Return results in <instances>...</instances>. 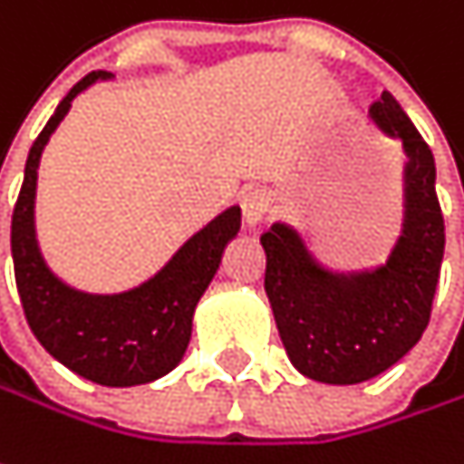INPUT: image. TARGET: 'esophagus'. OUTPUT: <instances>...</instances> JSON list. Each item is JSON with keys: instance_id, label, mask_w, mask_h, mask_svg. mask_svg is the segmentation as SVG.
I'll return each instance as SVG.
<instances>
[{"instance_id": "1", "label": "esophagus", "mask_w": 464, "mask_h": 464, "mask_svg": "<svg viewBox=\"0 0 464 464\" xmlns=\"http://www.w3.org/2000/svg\"><path fill=\"white\" fill-rule=\"evenodd\" d=\"M271 204H274V198H271V193L266 188L244 190V196H241L244 223H246L249 228H257V226L266 220V215L271 212Z\"/></svg>"}]
</instances>
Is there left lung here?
Masks as SVG:
<instances>
[{"mask_svg": "<svg viewBox=\"0 0 464 464\" xmlns=\"http://www.w3.org/2000/svg\"><path fill=\"white\" fill-rule=\"evenodd\" d=\"M369 119L403 150V223L388 260L332 271L286 223L260 236L266 295L286 356L300 374L326 385L366 382L399 363L430 321L441 276L446 238L433 150L391 92L372 103Z\"/></svg>", "mask_w": 464, "mask_h": 464, "instance_id": "1", "label": "left lung"}]
</instances>
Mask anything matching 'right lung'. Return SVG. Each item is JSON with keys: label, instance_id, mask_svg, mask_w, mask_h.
Instances as JSON below:
<instances>
[{"label": "right lung", "instance_id": "1", "mask_svg": "<svg viewBox=\"0 0 464 464\" xmlns=\"http://www.w3.org/2000/svg\"><path fill=\"white\" fill-rule=\"evenodd\" d=\"M111 76L108 71H92L76 82L34 140L13 212L10 246L23 314L44 351L84 380L108 388H130L164 377L183 361L193 311L220 268L226 244L241 228V209L228 207L220 212L193 233L159 274L119 295L73 289L47 268L34 228L39 159L71 101L90 84Z\"/></svg>", "mask_w": 464, "mask_h": 464}]
</instances>
